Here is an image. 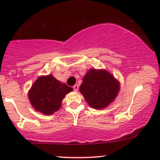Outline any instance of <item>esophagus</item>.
Listing matches in <instances>:
<instances>
[{
  "mask_svg": "<svg viewBox=\"0 0 160 160\" xmlns=\"http://www.w3.org/2000/svg\"><path fill=\"white\" fill-rule=\"evenodd\" d=\"M72 88H73V90H74V91H77V90H78V89H79V86L78 85H74L73 87H72Z\"/></svg>",
  "mask_w": 160,
  "mask_h": 160,
  "instance_id": "1",
  "label": "esophagus"
}]
</instances>
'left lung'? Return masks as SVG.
Segmentation results:
<instances>
[{"mask_svg": "<svg viewBox=\"0 0 160 160\" xmlns=\"http://www.w3.org/2000/svg\"><path fill=\"white\" fill-rule=\"evenodd\" d=\"M80 90L90 106L101 109L114 101L118 93L119 84L108 71L91 69L83 77Z\"/></svg>", "mask_w": 160, "mask_h": 160, "instance_id": "left-lung-1", "label": "left lung"}]
</instances>
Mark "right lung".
<instances>
[{
	"mask_svg": "<svg viewBox=\"0 0 160 160\" xmlns=\"http://www.w3.org/2000/svg\"><path fill=\"white\" fill-rule=\"evenodd\" d=\"M72 90V88L49 75L39 77L34 83L28 98L35 110L49 115L59 110L65 95Z\"/></svg>",
	"mask_w": 160,
	"mask_h": 160,
	"instance_id": "obj_1",
	"label": "right lung"
}]
</instances>
